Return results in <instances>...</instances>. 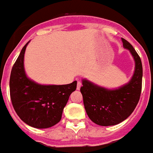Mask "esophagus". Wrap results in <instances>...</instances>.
<instances>
[{
	"label": "esophagus",
	"instance_id": "34e87169",
	"mask_svg": "<svg viewBox=\"0 0 153 153\" xmlns=\"http://www.w3.org/2000/svg\"><path fill=\"white\" fill-rule=\"evenodd\" d=\"M81 87H82V82H80V81H77V84H76V89L79 90V89L81 88Z\"/></svg>",
	"mask_w": 153,
	"mask_h": 153
}]
</instances>
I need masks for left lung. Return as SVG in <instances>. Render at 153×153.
Masks as SVG:
<instances>
[{"label":"left lung","instance_id":"8db88e82","mask_svg":"<svg viewBox=\"0 0 153 153\" xmlns=\"http://www.w3.org/2000/svg\"><path fill=\"white\" fill-rule=\"evenodd\" d=\"M123 46L131 51L136 62L135 73L131 82L119 89L108 90L82 81L81 93L89 119L102 126H114L129 117L136 108L141 97L142 64L133 46L122 39Z\"/></svg>","mask_w":153,"mask_h":153}]
</instances>
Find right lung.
I'll return each mask as SVG.
<instances>
[{
	"mask_svg": "<svg viewBox=\"0 0 153 153\" xmlns=\"http://www.w3.org/2000/svg\"><path fill=\"white\" fill-rule=\"evenodd\" d=\"M27 43L12 66L10 97L17 114L34 128H49L60 122L70 95L76 88V81L66 85H39L27 77L23 58Z\"/></svg>",
	"mask_w": 153,
	"mask_h": 153,
	"instance_id": "right-lung-1",
	"label": "right lung"
}]
</instances>
